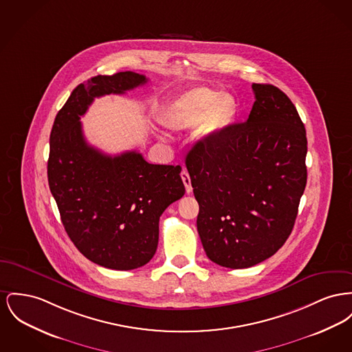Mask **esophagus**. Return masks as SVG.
I'll return each instance as SVG.
<instances>
[{"label": "esophagus", "mask_w": 352, "mask_h": 352, "mask_svg": "<svg viewBox=\"0 0 352 352\" xmlns=\"http://www.w3.org/2000/svg\"><path fill=\"white\" fill-rule=\"evenodd\" d=\"M181 177H182V181H184V184H185V187H186L187 194H190V192L192 191V187H191V181H190V175H188V173H187L186 170H184V171L181 173Z\"/></svg>", "instance_id": "esophagus-1"}]
</instances>
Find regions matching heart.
I'll return each mask as SVG.
<instances>
[{
	"instance_id": "1",
	"label": "heart",
	"mask_w": 352,
	"mask_h": 352,
	"mask_svg": "<svg viewBox=\"0 0 352 352\" xmlns=\"http://www.w3.org/2000/svg\"><path fill=\"white\" fill-rule=\"evenodd\" d=\"M238 111V101L230 93H219L211 87H194L166 106L161 122L171 131H182L199 124V137L212 140L235 122Z\"/></svg>"
}]
</instances>
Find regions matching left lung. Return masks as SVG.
<instances>
[{"mask_svg": "<svg viewBox=\"0 0 352 352\" xmlns=\"http://www.w3.org/2000/svg\"><path fill=\"white\" fill-rule=\"evenodd\" d=\"M248 121L186 157L206 255L228 269L272 256L292 231L307 184L306 129L276 86L252 83Z\"/></svg>", "mask_w": 352, "mask_h": 352, "instance_id": "left-lung-1", "label": "left lung"}]
</instances>
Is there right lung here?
I'll list each match as a JSON object with an SVG mask.
<instances>
[{
  "mask_svg": "<svg viewBox=\"0 0 352 352\" xmlns=\"http://www.w3.org/2000/svg\"><path fill=\"white\" fill-rule=\"evenodd\" d=\"M146 82L142 74L121 72L80 83L50 133L47 181L63 228L82 255L106 269L134 270L150 262L160 217L185 194L181 166L148 164L138 151L111 157L83 137L80 120L94 98Z\"/></svg>",
  "mask_w": 352,
  "mask_h": 352,
  "instance_id": "1",
  "label": "right lung"
}]
</instances>
